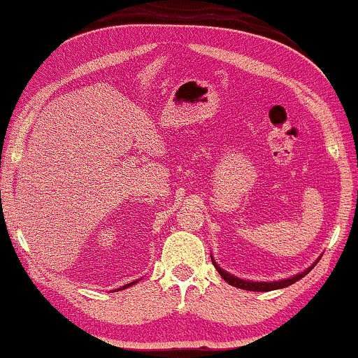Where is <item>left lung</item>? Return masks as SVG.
<instances>
[{
    "label": "left lung",
    "mask_w": 358,
    "mask_h": 358,
    "mask_svg": "<svg viewBox=\"0 0 358 358\" xmlns=\"http://www.w3.org/2000/svg\"><path fill=\"white\" fill-rule=\"evenodd\" d=\"M210 256H211V255H210ZM317 261H319V257H317L316 261H314L313 264H310L309 268H306V270H303V271L297 273V275L290 276V278L275 280V282H252V280H242V278H239V276H234L232 273L225 271L224 268L218 266L217 261H215L213 256H211V263H213V266L217 268V271L220 273V276L225 280L227 283H229V285L237 287V288H242V290H251V292H271V290H278V288H285V287H288V285H292V283L299 282V280L303 278V276H306L307 273L313 270V268L317 264Z\"/></svg>",
    "instance_id": "obj_1"
}]
</instances>
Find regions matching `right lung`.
<instances>
[{
	"mask_svg": "<svg viewBox=\"0 0 358 358\" xmlns=\"http://www.w3.org/2000/svg\"><path fill=\"white\" fill-rule=\"evenodd\" d=\"M138 282H140V280H136V282H131V283H128V285H124V287L117 288V290H122V288H128V287H131V285H134V283H138Z\"/></svg>",
	"mask_w": 358,
	"mask_h": 358,
	"instance_id": "add662e5",
	"label": "right lung"
}]
</instances>
